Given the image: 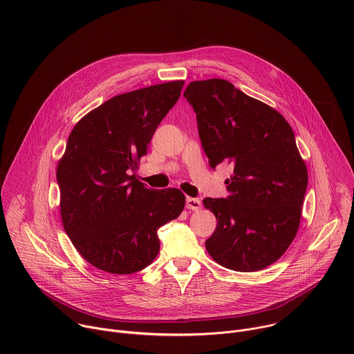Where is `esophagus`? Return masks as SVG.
Masks as SVG:
<instances>
[{"instance_id": "34e87169", "label": "esophagus", "mask_w": 354, "mask_h": 354, "mask_svg": "<svg viewBox=\"0 0 354 354\" xmlns=\"http://www.w3.org/2000/svg\"><path fill=\"white\" fill-rule=\"evenodd\" d=\"M186 209L197 212V210L201 209V201L198 198H194V197H187L186 198Z\"/></svg>"}]
</instances>
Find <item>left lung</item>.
Wrapping results in <instances>:
<instances>
[{"mask_svg": "<svg viewBox=\"0 0 354 354\" xmlns=\"http://www.w3.org/2000/svg\"><path fill=\"white\" fill-rule=\"evenodd\" d=\"M183 96L212 168H232L228 197L203 200L217 218L209 255L236 272L265 269L294 241L308 183L292 129L276 109L221 78L193 81Z\"/></svg>", "mask_w": 354, "mask_h": 354, "instance_id": "obj_1", "label": "left lung"}]
</instances>
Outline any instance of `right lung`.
Segmentation results:
<instances>
[{"label": "right lung", "instance_id": "add662e5", "mask_svg": "<svg viewBox=\"0 0 354 354\" xmlns=\"http://www.w3.org/2000/svg\"><path fill=\"white\" fill-rule=\"evenodd\" d=\"M183 84L116 95L70 133L57 164L62 221L80 255L100 270L131 274L147 268L160 252L158 228L185 207L179 189H148L129 174L147 156Z\"/></svg>", "mask_w": 354, "mask_h": 354}]
</instances>
